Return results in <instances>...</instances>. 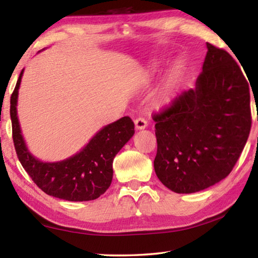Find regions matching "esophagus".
I'll return each mask as SVG.
<instances>
[{
	"instance_id": "obj_1",
	"label": "esophagus",
	"mask_w": 258,
	"mask_h": 258,
	"mask_svg": "<svg viewBox=\"0 0 258 258\" xmlns=\"http://www.w3.org/2000/svg\"><path fill=\"white\" fill-rule=\"evenodd\" d=\"M135 123V127L138 130H142V128H145L147 126V120L144 117H138L135 118L134 120Z\"/></svg>"
}]
</instances>
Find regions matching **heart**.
Listing matches in <instances>:
<instances>
[{
  "instance_id": "heart-1",
  "label": "heart",
  "mask_w": 258,
  "mask_h": 258,
  "mask_svg": "<svg viewBox=\"0 0 258 258\" xmlns=\"http://www.w3.org/2000/svg\"><path fill=\"white\" fill-rule=\"evenodd\" d=\"M176 82H177V73L176 72H171L166 76V79L164 80L160 91H158V93H157V101L158 102H163V101L167 100L168 96L171 95L172 91L174 90L175 85H176Z\"/></svg>"
}]
</instances>
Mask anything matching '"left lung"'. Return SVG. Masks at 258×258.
<instances>
[{
  "label": "left lung",
  "mask_w": 258,
  "mask_h": 258,
  "mask_svg": "<svg viewBox=\"0 0 258 258\" xmlns=\"http://www.w3.org/2000/svg\"><path fill=\"white\" fill-rule=\"evenodd\" d=\"M196 87L153 114L158 179L175 193H195L232 172L251 126L248 82L223 48L206 43ZM250 84V83H249Z\"/></svg>",
  "instance_id": "1"
}]
</instances>
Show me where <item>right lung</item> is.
Here are the masks:
<instances>
[{
  "instance_id": "add662e5",
  "label": "right lung",
  "mask_w": 258,
  "mask_h": 258,
  "mask_svg": "<svg viewBox=\"0 0 258 258\" xmlns=\"http://www.w3.org/2000/svg\"><path fill=\"white\" fill-rule=\"evenodd\" d=\"M23 70L11 95V120L14 147L22 166L44 193L57 199L83 202L96 200L106 191L113 178V160L134 135L128 116L106 125L78 154L56 163H43L27 151L16 115L19 87Z\"/></svg>"
}]
</instances>
